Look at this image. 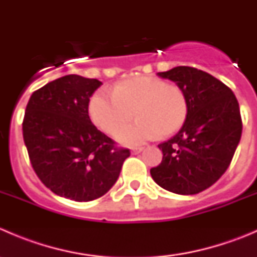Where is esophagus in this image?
Instances as JSON below:
<instances>
[{"mask_svg": "<svg viewBox=\"0 0 257 257\" xmlns=\"http://www.w3.org/2000/svg\"><path fill=\"white\" fill-rule=\"evenodd\" d=\"M143 149H144L143 147H139V148H133V149H132V153H133V154H138V153L143 152Z\"/></svg>", "mask_w": 257, "mask_h": 257, "instance_id": "obj_1", "label": "esophagus"}]
</instances>
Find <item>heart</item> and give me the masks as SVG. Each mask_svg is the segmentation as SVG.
<instances>
[{"label":"heart","instance_id":"heart-1","mask_svg":"<svg viewBox=\"0 0 257 257\" xmlns=\"http://www.w3.org/2000/svg\"><path fill=\"white\" fill-rule=\"evenodd\" d=\"M88 110L93 123L109 134L128 124L136 112L139 120L121 129L116 138L125 145H138L179 131L188 118L189 100L178 85L139 76L114 85L112 95L94 93Z\"/></svg>","mask_w":257,"mask_h":257}]
</instances>
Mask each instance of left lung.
Returning <instances> with one entry per match:
<instances>
[{
    "label": "left lung",
    "mask_w": 257,
    "mask_h": 257,
    "mask_svg": "<svg viewBox=\"0 0 257 257\" xmlns=\"http://www.w3.org/2000/svg\"><path fill=\"white\" fill-rule=\"evenodd\" d=\"M158 76L185 92L189 114L180 131L159 144L163 160L150 169L153 180L180 195H194L226 172L239 145L242 121L236 97L211 74L179 66Z\"/></svg>",
    "instance_id": "left-lung-1"
}]
</instances>
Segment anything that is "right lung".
<instances>
[{"mask_svg":"<svg viewBox=\"0 0 257 257\" xmlns=\"http://www.w3.org/2000/svg\"><path fill=\"white\" fill-rule=\"evenodd\" d=\"M102 82L77 74L61 77L32 93L22 123L33 170L56 195L90 201L108 193L129 149L95 128L89 98Z\"/></svg>","mask_w":257,"mask_h":257,"instance_id":"obj_1","label":"right lung"}]
</instances>
